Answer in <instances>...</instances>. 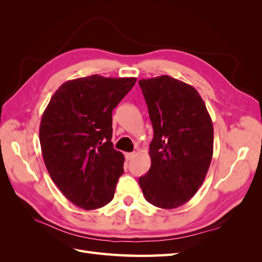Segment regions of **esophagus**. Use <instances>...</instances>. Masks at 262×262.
I'll list each match as a JSON object with an SVG mask.
<instances>
[{
  "label": "esophagus",
  "mask_w": 262,
  "mask_h": 262,
  "mask_svg": "<svg viewBox=\"0 0 262 262\" xmlns=\"http://www.w3.org/2000/svg\"><path fill=\"white\" fill-rule=\"evenodd\" d=\"M134 155H136V154H134L133 152H132V153H125V160H126V161L132 160V158L134 157Z\"/></svg>",
  "instance_id": "1"
}]
</instances>
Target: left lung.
I'll use <instances>...</instances> for the list:
<instances>
[{
	"label": "left lung",
	"mask_w": 262,
	"mask_h": 262,
	"mask_svg": "<svg viewBox=\"0 0 262 262\" xmlns=\"http://www.w3.org/2000/svg\"><path fill=\"white\" fill-rule=\"evenodd\" d=\"M139 85L146 101L154 138L150 168L139 178L147 202L175 209L199 190L213 155V124L194 87L168 75L143 78Z\"/></svg>",
	"instance_id": "1"
}]
</instances>
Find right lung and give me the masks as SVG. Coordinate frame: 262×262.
<instances>
[{"label":"right lung","mask_w":262,"mask_h":262,"mask_svg":"<svg viewBox=\"0 0 262 262\" xmlns=\"http://www.w3.org/2000/svg\"><path fill=\"white\" fill-rule=\"evenodd\" d=\"M136 82L97 74L68 81L42 115L39 140L46 167L60 191L84 210L114 199L124 156L112 142L113 110Z\"/></svg>","instance_id":"1"}]
</instances>
